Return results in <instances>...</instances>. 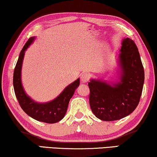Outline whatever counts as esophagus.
<instances>
[{
    "instance_id": "1",
    "label": "esophagus",
    "mask_w": 157,
    "mask_h": 157,
    "mask_svg": "<svg viewBox=\"0 0 157 157\" xmlns=\"http://www.w3.org/2000/svg\"><path fill=\"white\" fill-rule=\"evenodd\" d=\"M90 75L87 73L82 74L81 76V81L82 83H86L89 81Z\"/></svg>"
}]
</instances>
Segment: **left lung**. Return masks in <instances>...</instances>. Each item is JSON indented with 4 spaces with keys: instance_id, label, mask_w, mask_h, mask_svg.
Segmentation results:
<instances>
[{
    "instance_id": "8db88e82",
    "label": "left lung",
    "mask_w": 157,
    "mask_h": 157,
    "mask_svg": "<svg viewBox=\"0 0 157 157\" xmlns=\"http://www.w3.org/2000/svg\"><path fill=\"white\" fill-rule=\"evenodd\" d=\"M119 55L122 75L113 86L104 81L90 80L89 103L95 117L114 121L131 114L139 104L144 81V71L135 42L125 38Z\"/></svg>"
}]
</instances>
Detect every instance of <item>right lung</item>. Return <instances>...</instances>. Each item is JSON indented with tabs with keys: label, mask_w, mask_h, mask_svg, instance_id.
I'll return each mask as SVG.
<instances>
[{
	"label": "right lung",
	"mask_w": 157,
	"mask_h": 157,
	"mask_svg": "<svg viewBox=\"0 0 157 157\" xmlns=\"http://www.w3.org/2000/svg\"><path fill=\"white\" fill-rule=\"evenodd\" d=\"M35 37H30L24 45L20 52L14 73H13V87L15 94L20 107L29 116L37 121L46 123H56L63 119L67 113L70 99L73 96L75 90L79 86L80 79L78 78L65 88L59 96L53 101L46 103H38L33 101L26 95L21 83V69L25 51L33 42Z\"/></svg>",
	"instance_id": "right-lung-1"
}]
</instances>
